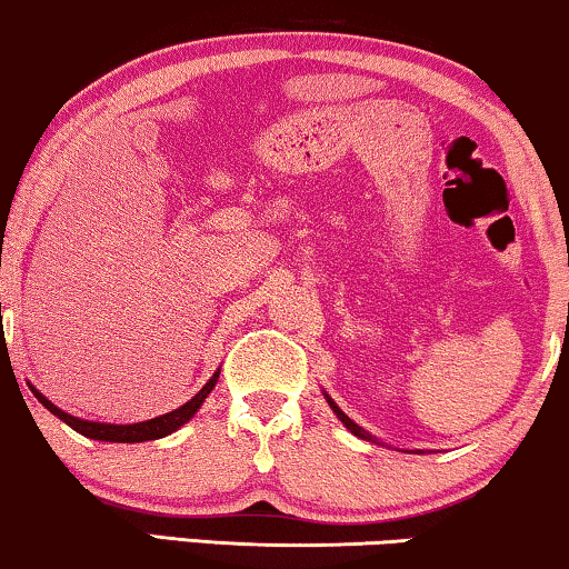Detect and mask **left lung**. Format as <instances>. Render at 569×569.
Returning <instances> with one entry per match:
<instances>
[{"mask_svg": "<svg viewBox=\"0 0 569 569\" xmlns=\"http://www.w3.org/2000/svg\"><path fill=\"white\" fill-rule=\"evenodd\" d=\"M326 399H329V396H326ZM329 403H331V409H333V415H337V417H339V419H341V422H345V425H347V427H349V430H352V432H355V435H357V438H365V440H372V438H370V435H368V432H365V430H362V427H357V425H355V422H352V419H349V417H347V415H345V411H341V409H339V407H337V403H333V401H331V399H329Z\"/></svg>", "mask_w": 569, "mask_h": 569, "instance_id": "1", "label": "left lung"}]
</instances>
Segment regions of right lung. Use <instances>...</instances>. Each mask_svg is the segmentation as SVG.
Returning a JSON list of instances; mask_svg holds the SVG:
<instances>
[{
  "label": "right lung",
  "mask_w": 569,
  "mask_h": 569,
  "mask_svg": "<svg viewBox=\"0 0 569 569\" xmlns=\"http://www.w3.org/2000/svg\"><path fill=\"white\" fill-rule=\"evenodd\" d=\"M217 378H220V370L214 372L212 378H209V383L201 388V391L193 396L191 401H186L183 407H178L173 411H168V415L162 417H154V419H147V422H137V425H106V422H88V419H80V417H72L67 415V411H61L59 407H53V403L46 399L43 393H38L36 388H30V391L36 393V399L43 403L46 409L51 411V415H57L61 422H67L72 430H77L84 438L90 440H106V442H144V440H158V438H166V435L176 432L178 427L189 422V419L197 415L201 403L209 393H212V388L217 383Z\"/></svg>",
  "instance_id": "1"
}]
</instances>
